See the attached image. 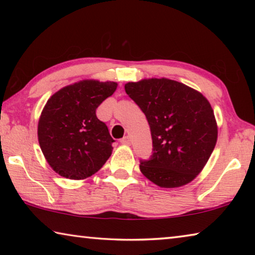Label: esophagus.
<instances>
[{"instance_id": "esophagus-1", "label": "esophagus", "mask_w": 255, "mask_h": 255, "mask_svg": "<svg viewBox=\"0 0 255 255\" xmlns=\"http://www.w3.org/2000/svg\"><path fill=\"white\" fill-rule=\"evenodd\" d=\"M120 143L124 144V145H129V144H130V138H129L128 136H125L124 138L120 139Z\"/></svg>"}]
</instances>
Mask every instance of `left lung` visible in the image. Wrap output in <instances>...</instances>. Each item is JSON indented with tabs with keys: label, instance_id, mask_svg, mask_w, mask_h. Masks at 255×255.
Wrapping results in <instances>:
<instances>
[{
	"label": "left lung",
	"instance_id": "left-lung-1",
	"mask_svg": "<svg viewBox=\"0 0 255 255\" xmlns=\"http://www.w3.org/2000/svg\"><path fill=\"white\" fill-rule=\"evenodd\" d=\"M125 90L144 112L152 135V155L140 159L141 173L162 188L191 182L217 141V125L208 100L169 79L129 82Z\"/></svg>",
	"mask_w": 255,
	"mask_h": 255
}]
</instances>
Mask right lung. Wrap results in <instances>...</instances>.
<instances>
[{
  "mask_svg": "<svg viewBox=\"0 0 255 255\" xmlns=\"http://www.w3.org/2000/svg\"><path fill=\"white\" fill-rule=\"evenodd\" d=\"M117 89L115 82L85 80L51 96L38 123V140L56 173L82 180L105 165L114 139L96 110Z\"/></svg>",
  "mask_w": 255,
  "mask_h": 255,
  "instance_id": "obj_1",
  "label": "right lung"
}]
</instances>
